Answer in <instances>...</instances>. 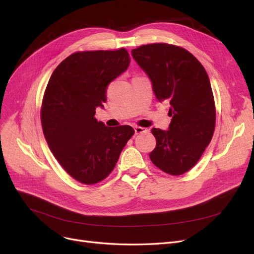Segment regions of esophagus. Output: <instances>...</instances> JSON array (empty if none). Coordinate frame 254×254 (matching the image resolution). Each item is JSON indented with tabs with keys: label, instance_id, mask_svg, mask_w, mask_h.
Returning a JSON list of instances; mask_svg holds the SVG:
<instances>
[{
	"label": "esophagus",
	"instance_id": "obj_1",
	"mask_svg": "<svg viewBox=\"0 0 254 254\" xmlns=\"http://www.w3.org/2000/svg\"><path fill=\"white\" fill-rule=\"evenodd\" d=\"M148 130L144 128V127H139V126H135L134 127V133L135 134H140V133H143V132H147Z\"/></svg>",
	"mask_w": 254,
	"mask_h": 254
}]
</instances>
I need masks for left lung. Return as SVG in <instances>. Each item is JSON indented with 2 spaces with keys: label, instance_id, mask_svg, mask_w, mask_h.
I'll return each instance as SVG.
<instances>
[{
  "label": "left lung",
  "instance_id": "left-lung-1",
  "mask_svg": "<svg viewBox=\"0 0 254 254\" xmlns=\"http://www.w3.org/2000/svg\"><path fill=\"white\" fill-rule=\"evenodd\" d=\"M131 54L158 101L171 105L168 130L151 129L157 145L149 158L166 174L182 175L195 166L214 133L216 110L209 76L194 55L177 45L152 43Z\"/></svg>",
  "mask_w": 254,
  "mask_h": 254
}]
</instances>
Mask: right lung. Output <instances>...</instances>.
I'll list each match as a JSON object with an SVG mask.
<instances>
[{
    "mask_svg": "<svg viewBox=\"0 0 254 254\" xmlns=\"http://www.w3.org/2000/svg\"><path fill=\"white\" fill-rule=\"evenodd\" d=\"M129 64L125 49L74 53L55 68L45 89V140L59 164L80 183L95 184L108 177L134 133L131 126L107 127L94 118L97 107L104 108L108 84Z\"/></svg>",
    "mask_w": 254,
    "mask_h": 254,
    "instance_id": "add662e5",
    "label": "right lung"
}]
</instances>
